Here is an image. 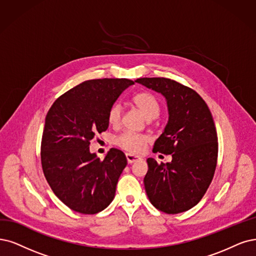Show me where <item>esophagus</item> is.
<instances>
[{"mask_svg":"<svg viewBox=\"0 0 256 256\" xmlns=\"http://www.w3.org/2000/svg\"><path fill=\"white\" fill-rule=\"evenodd\" d=\"M126 156V159H128V164H133V162H138V160H141V157H140V156H137V155H134V154H130V153H128Z\"/></svg>","mask_w":256,"mask_h":256,"instance_id":"obj_1","label":"esophagus"}]
</instances>
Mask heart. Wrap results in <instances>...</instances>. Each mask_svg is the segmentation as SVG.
Masks as SVG:
<instances>
[{
    "label": "heart",
    "mask_w": 256,
    "mask_h": 256,
    "mask_svg": "<svg viewBox=\"0 0 256 256\" xmlns=\"http://www.w3.org/2000/svg\"><path fill=\"white\" fill-rule=\"evenodd\" d=\"M133 102L137 108L142 112V115L148 120L156 119L159 116L160 112V106L159 102L156 99L154 94L148 92H141L136 94L133 97ZM122 108L120 104L116 103L110 108L108 119V122L112 126H117L120 118H121ZM148 141V136L146 135H139L130 133V132H126L122 135H120L116 139V144L128 152L132 153H139L146 146V144Z\"/></svg>",
    "instance_id": "heart-1"
}]
</instances>
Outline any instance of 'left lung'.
<instances>
[{
    "instance_id": "obj_1",
    "label": "left lung",
    "mask_w": 256,
    "mask_h": 256,
    "mask_svg": "<svg viewBox=\"0 0 256 256\" xmlns=\"http://www.w3.org/2000/svg\"><path fill=\"white\" fill-rule=\"evenodd\" d=\"M136 82L162 94L168 112L153 152L172 155V162L158 164L148 158L146 195L164 213L190 210L206 192L215 172L218 142L212 114L195 90L174 80L140 78Z\"/></svg>"
}]
</instances>
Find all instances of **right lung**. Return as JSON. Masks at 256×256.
<instances>
[{
	"label": "right lung",
	"instance_id": "right-lung-1",
	"mask_svg": "<svg viewBox=\"0 0 256 256\" xmlns=\"http://www.w3.org/2000/svg\"><path fill=\"white\" fill-rule=\"evenodd\" d=\"M128 79H94L80 83L56 99L47 112L41 144L46 180L70 209L96 214L112 202L128 164L122 150L110 148L103 160L90 153L94 134L108 128V110Z\"/></svg>",
	"mask_w": 256,
	"mask_h": 256
}]
</instances>
